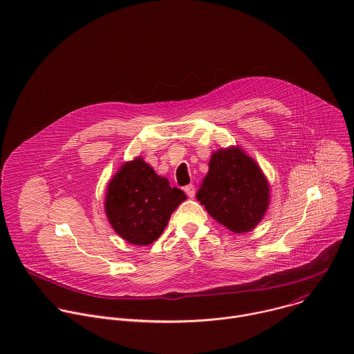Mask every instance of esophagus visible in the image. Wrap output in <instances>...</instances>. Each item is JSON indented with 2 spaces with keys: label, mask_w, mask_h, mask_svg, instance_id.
<instances>
[{
  "label": "esophagus",
  "mask_w": 354,
  "mask_h": 354,
  "mask_svg": "<svg viewBox=\"0 0 354 354\" xmlns=\"http://www.w3.org/2000/svg\"><path fill=\"white\" fill-rule=\"evenodd\" d=\"M185 192H186V194L189 196V197H194V194H196V189H194V185H187V186H185Z\"/></svg>",
  "instance_id": "esophagus-1"
}]
</instances>
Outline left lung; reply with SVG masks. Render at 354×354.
Segmentation results:
<instances>
[{
  "label": "left lung",
  "instance_id": "8db88e82",
  "mask_svg": "<svg viewBox=\"0 0 354 354\" xmlns=\"http://www.w3.org/2000/svg\"><path fill=\"white\" fill-rule=\"evenodd\" d=\"M209 168L197 200L232 232L255 228L269 206V185L257 162L239 148H227L212 156Z\"/></svg>",
  "mask_w": 354,
  "mask_h": 354
}]
</instances>
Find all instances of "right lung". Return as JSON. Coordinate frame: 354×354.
<instances>
[{
    "mask_svg": "<svg viewBox=\"0 0 354 354\" xmlns=\"http://www.w3.org/2000/svg\"><path fill=\"white\" fill-rule=\"evenodd\" d=\"M186 200L141 158L124 164L108 186L105 210L113 230L133 245L158 239L176 207Z\"/></svg>",
    "mask_w": 354,
    "mask_h": 354,
    "instance_id": "add662e5",
    "label": "right lung"
}]
</instances>
